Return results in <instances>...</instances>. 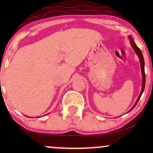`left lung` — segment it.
<instances>
[{
  "mask_svg": "<svg viewBox=\"0 0 153 153\" xmlns=\"http://www.w3.org/2000/svg\"><path fill=\"white\" fill-rule=\"evenodd\" d=\"M129 39L130 40V44L131 45V47L134 48V51H135V53L137 54V55L139 57V60H140V67H141V71H142V90H141V92L140 93V95L139 97L137 98L136 101L135 102V104L133 106V107L131 108L130 110H129L128 112L129 111H131V110L133 109V108L136 107V105L137 103H138V100L140 98L142 94V93L144 92V88H145V83H146V77H145V72H144V57H143V55H142V52L140 51V49L138 46H136V45L134 42L133 38L131 37V36H129Z\"/></svg>",
  "mask_w": 153,
  "mask_h": 153,
  "instance_id": "left-lung-1",
  "label": "left lung"
}]
</instances>
